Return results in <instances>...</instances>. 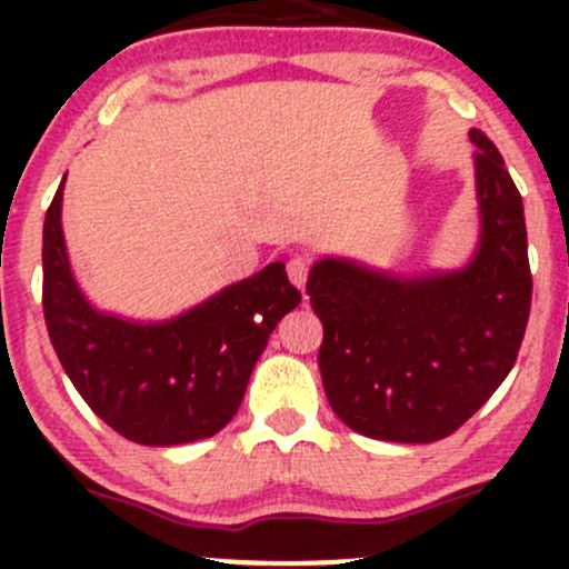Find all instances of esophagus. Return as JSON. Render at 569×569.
<instances>
[{
  "label": "esophagus",
  "instance_id": "obj_1",
  "mask_svg": "<svg viewBox=\"0 0 569 569\" xmlns=\"http://www.w3.org/2000/svg\"><path fill=\"white\" fill-rule=\"evenodd\" d=\"M286 270H289V280H291V283L297 286L299 291H305L307 276H310V259L293 257L291 262H289V267H286Z\"/></svg>",
  "mask_w": 569,
  "mask_h": 569
}]
</instances>
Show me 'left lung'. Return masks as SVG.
I'll return each instance as SVG.
<instances>
[{"label":"left lung","mask_w":569,"mask_h":569,"mask_svg":"<svg viewBox=\"0 0 569 569\" xmlns=\"http://www.w3.org/2000/svg\"><path fill=\"white\" fill-rule=\"evenodd\" d=\"M476 143L479 246L460 270L398 276L352 259L312 264L307 293L331 409L380 441L447 439L513 369L532 302L525 206L498 147Z\"/></svg>","instance_id":"1"}]
</instances>
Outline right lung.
Returning a JSON list of instances; mask_svg holds the SVG:
<instances>
[{"label": "right lung", "mask_w": 569, "mask_h": 569, "mask_svg": "<svg viewBox=\"0 0 569 569\" xmlns=\"http://www.w3.org/2000/svg\"><path fill=\"white\" fill-rule=\"evenodd\" d=\"M63 176L42 230V307L77 393L109 428L143 447L219 433L280 318L302 302L283 262L224 286L168 321H130L90 305L63 240Z\"/></svg>", "instance_id": "right-lung-1"}]
</instances>
